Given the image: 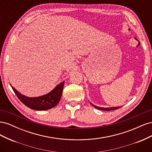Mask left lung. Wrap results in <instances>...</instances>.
<instances>
[{"label":"left lung","mask_w":152,"mask_h":152,"mask_svg":"<svg viewBox=\"0 0 152 152\" xmlns=\"http://www.w3.org/2000/svg\"><path fill=\"white\" fill-rule=\"evenodd\" d=\"M91 104L93 106V107L96 108H97L98 110H105V111H110V110H115L116 109H118L119 108H121V107H111V108H103V107H97V106H95L94 104H93L91 103Z\"/></svg>","instance_id":"obj_1"}]
</instances>
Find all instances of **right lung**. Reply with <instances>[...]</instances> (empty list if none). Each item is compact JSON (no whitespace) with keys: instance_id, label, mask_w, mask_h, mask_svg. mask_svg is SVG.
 Returning a JSON list of instances; mask_svg holds the SVG:
<instances>
[{"instance_id":"obj_1","label":"right lung","mask_w":152,"mask_h":152,"mask_svg":"<svg viewBox=\"0 0 152 152\" xmlns=\"http://www.w3.org/2000/svg\"><path fill=\"white\" fill-rule=\"evenodd\" d=\"M65 81L61 82L47 94L35 98L27 97L20 93L11 85L12 90L21 102L32 110H46L56 106L61 99Z\"/></svg>"}]
</instances>
